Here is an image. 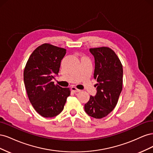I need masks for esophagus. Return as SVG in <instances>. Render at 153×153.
<instances>
[{"label": "esophagus", "instance_id": "esophagus-1", "mask_svg": "<svg viewBox=\"0 0 153 153\" xmlns=\"http://www.w3.org/2000/svg\"><path fill=\"white\" fill-rule=\"evenodd\" d=\"M71 90L73 92H78L80 91V90L78 89L77 88L75 87H71Z\"/></svg>", "mask_w": 153, "mask_h": 153}]
</instances>
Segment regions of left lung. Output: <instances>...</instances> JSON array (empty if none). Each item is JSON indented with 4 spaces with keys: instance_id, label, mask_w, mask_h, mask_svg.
<instances>
[{
    "instance_id": "1",
    "label": "left lung",
    "mask_w": 153,
    "mask_h": 153,
    "mask_svg": "<svg viewBox=\"0 0 153 153\" xmlns=\"http://www.w3.org/2000/svg\"><path fill=\"white\" fill-rule=\"evenodd\" d=\"M89 50L94 57V77L98 84L96 96H90L84 108L89 116L101 119L112 112L118 102L123 89V65L117 54L108 47Z\"/></svg>"
}]
</instances>
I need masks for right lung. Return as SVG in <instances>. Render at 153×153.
<instances>
[{"instance_id":"right-lung-1","label":"right lung","mask_w":153,"mask_h":153,"mask_svg":"<svg viewBox=\"0 0 153 153\" xmlns=\"http://www.w3.org/2000/svg\"><path fill=\"white\" fill-rule=\"evenodd\" d=\"M66 53L63 48L44 43L33 51L26 63L24 80L27 96L35 110L44 117L59 115L70 95L69 88L52 82Z\"/></svg>"}]
</instances>
